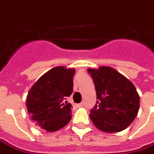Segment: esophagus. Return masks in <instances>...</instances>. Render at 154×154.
<instances>
[{
  "mask_svg": "<svg viewBox=\"0 0 154 154\" xmlns=\"http://www.w3.org/2000/svg\"><path fill=\"white\" fill-rule=\"evenodd\" d=\"M83 105H84V102H82V103H80V104H77L76 106H77V107H82V106H83Z\"/></svg>",
  "mask_w": 154,
  "mask_h": 154,
  "instance_id": "obj_1",
  "label": "esophagus"
}]
</instances>
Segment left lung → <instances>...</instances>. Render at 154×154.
I'll use <instances>...</instances> for the list:
<instances>
[{
  "label": "left lung",
  "mask_w": 154,
  "mask_h": 154,
  "mask_svg": "<svg viewBox=\"0 0 154 154\" xmlns=\"http://www.w3.org/2000/svg\"><path fill=\"white\" fill-rule=\"evenodd\" d=\"M94 81L97 103L89 117L103 132L124 130L134 122L139 110L140 98L134 84L111 67L88 69Z\"/></svg>",
  "instance_id": "left-lung-1"
}]
</instances>
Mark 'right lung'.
I'll use <instances>...</instances> for the list:
<instances>
[{
    "instance_id": "add662e5",
    "label": "right lung",
    "mask_w": 154,
    "mask_h": 154,
    "mask_svg": "<svg viewBox=\"0 0 154 154\" xmlns=\"http://www.w3.org/2000/svg\"><path fill=\"white\" fill-rule=\"evenodd\" d=\"M73 69L57 66L37 80L28 93L26 107L32 122L47 132L57 131L71 120Z\"/></svg>"
}]
</instances>
